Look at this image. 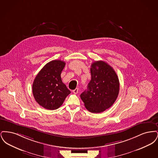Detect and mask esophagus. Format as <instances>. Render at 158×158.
I'll use <instances>...</instances> for the list:
<instances>
[{
  "mask_svg": "<svg viewBox=\"0 0 158 158\" xmlns=\"http://www.w3.org/2000/svg\"><path fill=\"white\" fill-rule=\"evenodd\" d=\"M72 92H73L74 94H77V92H78V88H76L74 90H72Z\"/></svg>",
  "mask_w": 158,
  "mask_h": 158,
  "instance_id": "34e87169",
  "label": "esophagus"
}]
</instances>
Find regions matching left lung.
<instances>
[{
  "mask_svg": "<svg viewBox=\"0 0 158 158\" xmlns=\"http://www.w3.org/2000/svg\"><path fill=\"white\" fill-rule=\"evenodd\" d=\"M90 67L91 80L81 98L89 111L102 113L110 108L118 97L119 80L113 68L104 61H96Z\"/></svg>",
  "mask_w": 158,
  "mask_h": 158,
  "instance_id": "left-lung-1",
  "label": "left lung"
}]
</instances>
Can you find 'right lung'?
Listing matches in <instances>:
<instances>
[{
	"mask_svg": "<svg viewBox=\"0 0 158 158\" xmlns=\"http://www.w3.org/2000/svg\"><path fill=\"white\" fill-rule=\"evenodd\" d=\"M66 63L55 60L47 63L39 72L32 84V94L38 104L54 110L63 104L70 91L61 79Z\"/></svg>",
	"mask_w": 158,
	"mask_h": 158,
	"instance_id": "obj_1",
	"label": "right lung"
}]
</instances>
